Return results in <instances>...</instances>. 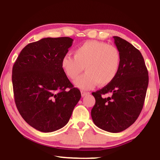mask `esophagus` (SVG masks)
<instances>
[{
	"mask_svg": "<svg viewBox=\"0 0 160 160\" xmlns=\"http://www.w3.org/2000/svg\"><path fill=\"white\" fill-rule=\"evenodd\" d=\"M81 94H82V97H85L86 95L89 94V92H85V91H81Z\"/></svg>",
	"mask_w": 160,
	"mask_h": 160,
	"instance_id": "34e87169",
	"label": "esophagus"
}]
</instances>
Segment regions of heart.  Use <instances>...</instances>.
I'll return each mask as SVG.
<instances>
[{"instance_id": "1", "label": "heart", "mask_w": 160, "mask_h": 160, "mask_svg": "<svg viewBox=\"0 0 160 160\" xmlns=\"http://www.w3.org/2000/svg\"><path fill=\"white\" fill-rule=\"evenodd\" d=\"M122 56L117 47L98 41H87L74 51V56L66 55L61 59L63 72L75 79L85 68L87 72L74 81L77 87L88 90L112 82L119 72Z\"/></svg>"}]
</instances>
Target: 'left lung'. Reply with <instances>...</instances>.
<instances>
[{
	"label": "left lung",
	"mask_w": 160,
	"mask_h": 160,
	"mask_svg": "<svg viewBox=\"0 0 160 160\" xmlns=\"http://www.w3.org/2000/svg\"><path fill=\"white\" fill-rule=\"evenodd\" d=\"M114 39L122 56L121 67L112 82L92 93L96 103L91 114L99 128L118 133L134 124L141 113L149 77L138 49L118 36Z\"/></svg>",
	"instance_id": "obj_1"
}]
</instances>
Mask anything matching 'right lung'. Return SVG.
<instances>
[{
	"instance_id": "1",
	"label": "right lung",
	"mask_w": 160,
	"mask_h": 160,
	"mask_svg": "<svg viewBox=\"0 0 160 160\" xmlns=\"http://www.w3.org/2000/svg\"><path fill=\"white\" fill-rule=\"evenodd\" d=\"M73 41L69 37L44 38L29 43L13 66L17 109L40 132H52L64 127L82 97L61 67V59Z\"/></svg>"
}]
</instances>
